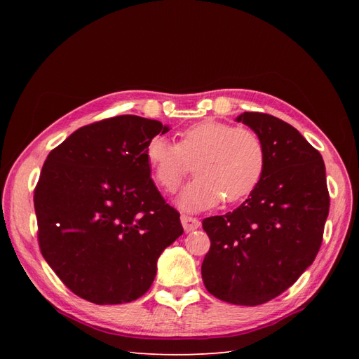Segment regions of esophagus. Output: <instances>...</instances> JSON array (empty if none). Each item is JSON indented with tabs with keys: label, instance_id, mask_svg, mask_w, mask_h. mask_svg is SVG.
Segmentation results:
<instances>
[{
	"label": "esophagus",
	"instance_id": "esophagus-1",
	"mask_svg": "<svg viewBox=\"0 0 359 359\" xmlns=\"http://www.w3.org/2000/svg\"><path fill=\"white\" fill-rule=\"evenodd\" d=\"M181 223H182V227H184V231H186V232L196 231L198 227L201 226L199 219H196V217L187 215V214H182L181 215Z\"/></svg>",
	"mask_w": 359,
	"mask_h": 359
}]
</instances>
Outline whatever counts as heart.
Instances as JSON below:
<instances>
[{
	"label": "heart",
	"instance_id": "heart-1",
	"mask_svg": "<svg viewBox=\"0 0 359 359\" xmlns=\"http://www.w3.org/2000/svg\"><path fill=\"white\" fill-rule=\"evenodd\" d=\"M145 157L158 186L173 193L191 169L196 178L180 196L182 208H211L223 198L235 203L252 194L266 168L262 137L248 127H235L217 119H205L178 135L170 144L161 136L148 140Z\"/></svg>",
	"mask_w": 359,
	"mask_h": 359
}]
</instances>
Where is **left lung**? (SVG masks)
<instances>
[{"label":"left lung","instance_id":"8db88e82","mask_svg":"<svg viewBox=\"0 0 359 359\" xmlns=\"http://www.w3.org/2000/svg\"><path fill=\"white\" fill-rule=\"evenodd\" d=\"M262 137L266 168L236 210L203 219L211 247L202 264L211 295L259 306L289 289L316 257L330 212L325 165L295 127L268 114L236 118Z\"/></svg>","mask_w":359,"mask_h":359}]
</instances>
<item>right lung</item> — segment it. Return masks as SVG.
Instances as JSON below:
<instances>
[{"mask_svg":"<svg viewBox=\"0 0 359 359\" xmlns=\"http://www.w3.org/2000/svg\"><path fill=\"white\" fill-rule=\"evenodd\" d=\"M169 127L119 115L83 126L53 148L34 189L40 252L76 295L104 306L151 287L157 259L184 229L145 157Z\"/></svg>","mask_w":359,"mask_h":359,"instance_id":"1","label":"right lung"}]
</instances>
